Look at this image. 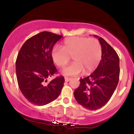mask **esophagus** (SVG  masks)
<instances>
[{
  "instance_id": "esophagus-1",
  "label": "esophagus",
  "mask_w": 134,
  "mask_h": 134,
  "mask_svg": "<svg viewBox=\"0 0 134 134\" xmlns=\"http://www.w3.org/2000/svg\"><path fill=\"white\" fill-rule=\"evenodd\" d=\"M70 80H71L70 78H69V77H65V82H69Z\"/></svg>"
}]
</instances>
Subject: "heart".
Segmentation results:
<instances>
[{
  "label": "heart",
  "mask_w": 134,
  "mask_h": 134,
  "mask_svg": "<svg viewBox=\"0 0 134 134\" xmlns=\"http://www.w3.org/2000/svg\"><path fill=\"white\" fill-rule=\"evenodd\" d=\"M70 56L75 60L63 70L67 76H77L92 72L97 68L102 57V48L99 41L95 38L72 36L63 41L62 47L53 46L51 57L57 66L63 68L68 64Z\"/></svg>",
  "instance_id": "1"
}]
</instances>
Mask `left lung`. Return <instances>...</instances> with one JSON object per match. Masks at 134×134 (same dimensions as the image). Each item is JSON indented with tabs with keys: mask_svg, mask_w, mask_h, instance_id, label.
I'll list each match as a JSON object with an SVG mask.
<instances>
[{
	"mask_svg": "<svg viewBox=\"0 0 134 134\" xmlns=\"http://www.w3.org/2000/svg\"><path fill=\"white\" fill-rule=\"evenodd\" d=\"M94 36L101 45V60L90 76L79 79V86L74 92L77 102L90 110L101 108L108 102L120 76V60L116 51L103 38Z\"/></svg>",
	"mask_w": 134,
	"mask_h": 134,
	"instance_id": "8db88e82",
	"label": "left lung"
}]
</instances>
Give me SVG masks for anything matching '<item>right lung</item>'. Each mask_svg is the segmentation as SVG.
<instances>
[{
	"mask_svg": "<svg viewBox=\"0 0 134 134\" xmlns=\"http://www.w3.org/2000/svg\"><path fill=\"white\" fill-rule=\"evenodd\" d=\"M62 37L43 31L25 41L16 62L17 80L23 96L35 105L43 106L58 98L65 82L62 76L47 82L57 72L51 57V50Z\"/></svg>",
	"mask_w": 134,
	"mask_h": 134,
	"instance_id": "obj_1",
	"label": "right lung"
}]
</instances>
